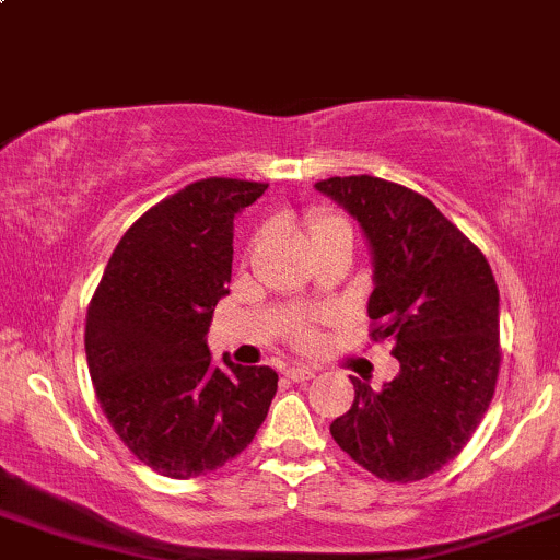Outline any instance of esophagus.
Segmentation results:
<instances>
[{
	"instance_id": "34e87169",
	"label": "esophagus",
	"mask_w": 560,
	"mask_h": 560,
	"mask_svg": "<svg viewBox=\"0 0 560 560\" xmlns=\"http://www.w3.org/2000/svg\"><path fill=\"white\" fill-rule=\"evenodd\" d=\"M285 376L291 378V382H306V378L315 376V369H310V365H291V369L285 371Z\"/></svg>"
}]
</instances>
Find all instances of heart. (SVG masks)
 <instances>
[{
    "mask_svg": "<svg viewBox=\"0 0 560 560\" xmlns=\"http://www.w3.org/2000/svg\"><path fill=\"white\" fill-rule=\"evenodd\" d=\"M336 224H345V221H341L339 215H328V213L312 215V219H310V237H312V234H315V232L328 230V226H336ZM296 341H299V345H302V347H310L312 341H315V330L306 326V323H302V326L296 328Z\"/></svg>",
    "mask_w": 560,
    "mask_h": 560,
    "instance_id": "heart-1",
    "label": "heart"
}]
</instances>
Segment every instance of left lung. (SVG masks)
<instances>
[{"instance_id": "left-lung-1", "label": "left lung", "mask_w": 560, "mask_h": 560, "mask_svg": "<svg viewBox=\"0 0 560 560\" xmlns=\"http://www.w3.org/2000/svg\"><path fill=\"white\" fill-rule=\"evenodd\" d=\"M315 189L369 240L371 336L393 339L400 360V374L382 389L352 376L354 402L330 435L376 478L422 480L467 446L494 398L497 280L486 256L419 191L374 176H334Z\"/></svg>"}]
</instances>
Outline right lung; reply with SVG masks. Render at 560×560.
Returning a JSON list of instances; mask_svg holds the SVG:
<instances>
[{
	"mask_svg": "<svg viewBox=\"0 0 560 560\" xmlns=\"http://www.w3.org/2000/svg\"><path fill=\"white\" fill-rule=\"evenodd\" d=\"M267 184L202 178L122 234L85 320V352L106 419L165 478L219 470L248 448L278 393L269 365H215L208 328L230 293L234 215Z\"/></svg>",
	"mask_w": 560,
	"mask_h": 560,
	"instance_id": "right-lung-1",
	"label": "right lung"
}]
</instances>
